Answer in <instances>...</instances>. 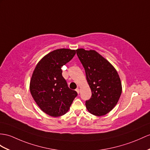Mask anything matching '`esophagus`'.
<instances>
[{
  "instance_id": "1",
  "label": "esophagus",
  "mask_w": 150,
  "mask_h": 150,
  "mask_svg": "<svg viewBox=\"0 0 150 150\" xmlns=\"http://www.w3.org/2000/svg\"><path fill=\"white\" fill-rule=\"evenodd\" d=\"M76 92H77L78 93H79V88H77L76 89Z\"/></svg>"
}]
</instances>
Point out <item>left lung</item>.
I'll return each mask as SVG.
<instances>
[{
    "mask_svg": "<svg viewBox=\"0 0 150 150\" xmlns=\"http://www.w3.org/2000/svg\"><path fill=\"white\" fill-rule=\"evenodd\" d=\"M76 53L85 69L92 96L86 107L92 115L100 116L111 111L122 94V84L114 67L94 50L78 49Z\"/></svg>",
    "mask_w": 150,
    "mask_h": 150,
    "instance_id": "left-lung-1",
    "label": "left lung"
}]
</instances>
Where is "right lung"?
Segmentation results:
<instances>
[{
    "label": "right lung",
    "instance_id": "obj_1",
    "mask_svg": "<svg viewBox=\"0 0 150 150\" xmlns=\"http://www.w3.org/2000/svg\"><path fill=\"white\" fill-rule=\"evenodd\" d=\"M75 54V50L69 49L54 50L39 61L32 74V96L41 110L51 116L65 114L78 96L75 90L69 88L62 70Z\"/></svg>",
    "mask_w": 150,
    "mask_h": 150
}]
</instances>
